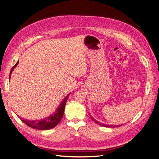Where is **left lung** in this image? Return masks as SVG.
Wrapping results in <instances>:
<instances>
[{
	"instance_id": "1",
	"label": "left lung",
	"mask_w": 159,
	"mask_h": 159,
	"mask_svg": "<svg viewBox=\"0 0 159 159\" xmlns=\"http://www.w3.org/2000/svg\"><path fill=\"white\" fill-rule=\"evenodd\" d=\"M90 117H91V119L93 120V121H94L95 123H96L97 124H98V125H102V126H103V127H119V126H121V125H106V124H104V123H99V122H98V121H96L95 119H94L93 117H92V116H91V115H90Z\"/></svg>"
}]
</instances>
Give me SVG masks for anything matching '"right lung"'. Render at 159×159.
Instances as JSON below:
<instances>
[{
  "mask_svg": "<svg viewBox=\"0 0 159 159\" xmlns=\"http://www.w3.org/2000/svg\"><path fill=\"white\" fill-rule=\"evenodd\" d=\"M18 61L16 62V64L13 66V68L11 69L10 72V75H9V80L11 79V76L12 71L14 70V68L18 65ZM70 93L68 94V95L63 99L62 102L60 104V105L56 109V111L50 116L47 117L44 119H38V120H27V119H23L21 120L24 123H25L28 127H30L32 129H38V130H48L52 128L55 127L57 124H58L63 117L64 113V109L65 105L66 103L67 100L68 99V96Z\"/></svg>",
  "mask_w": 159,
  "mask_h": 159,
  "instance_id": "1",
  "label": "right lung"
}]
</instances>
